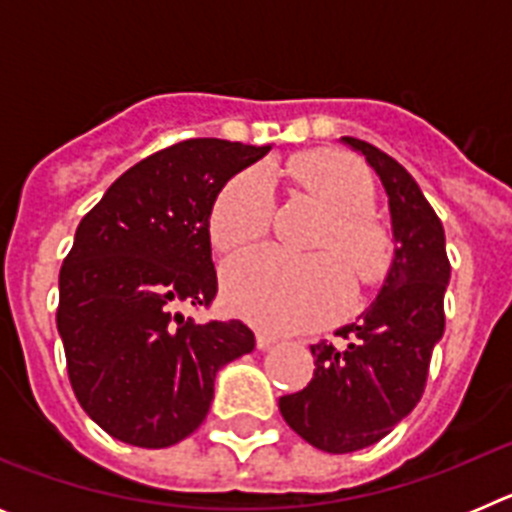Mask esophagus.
Segmentation results:
<instances>
[{
  "mask_svg": "<svg viewBox=\"0 0 512 512\" xmlns=\"http://www.w3.org/2000/svg\"><path fill=\"white\" fill-rule=\"evenodd\" d=\"M277 343V338L269 336V333H256V346L261 348V351H266V348H271Z\"/></svg>",
  "mask_w": 512,
  "mask_h": 512,
  "instance_id": "esophagus-1",
  "label": "esophagus"
}]
</instances>
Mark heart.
I'll use <instances>...</instances> for the list:
<instances>
[{"mask_svg": "<svg viewBox=\"0 0 512 512\" xmlns=\"http://www.w3.org/2000/svg\"><path fill=\"white\" fill-rule=\"evenodd\" d=\"M292 174L330 212L315 248L328 253L289 256L277 248L238 253L223 269L225 300L243 318L266 330H307L338 318L351 302L354 271L359 282L382 277L392 259L387 230L369 215L374 182L361 161L346 153H312L297 158ZM274 217V179L253 166L233 176L217 194L210 215L215 248L235 251L269 230Z\"/></svg>", "mask_w": 512, "mask_h": 512, "instance_id": "obj_1", "label": "heart"}]
</instances>
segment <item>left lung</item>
<instances>
[{
	"mask_svg": "<svg viewBox=\"0 0 512 512\" xmlns=\"http://www.w3.org/2000/svg\"><path fill=\"white\" fill-rule=\"evenodd\" d=\"M343 140L364 153L382 179L397 248L374 305L338 330L336 343L310 346V384L279 397L289 428L328 454L382 441L418 405L446 325L443 295L451 277L443 225L413 176L372 143Z\"/></svg>",
	"mask_w": 512,
	"mask_h": 512,
	"instance_id": "left-lung-1",
	"label": "left lung"
}]
</instances>
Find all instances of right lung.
Returning <instances> with one entry per match:
<instances>
[{
	"label": "right lung",
	"mask_w": 512,
	"mask_h": 512,
	"mask_svg": "<svg viewBox=\"0 0 512 512\" xmlns=\"http://www.w3.org/2000/svg\"><path fill=\"white\" fill-rule=\"evenodd\" d=\"M269 146L189 138L143 158L81 217L58 274L71 390L112 438L166 449L207 418L220 366L251 354L241 320L194 323L217 295L210 212Z\"/></svg>",
	"instance_id": "right-lung-1"
}]
</instances>
